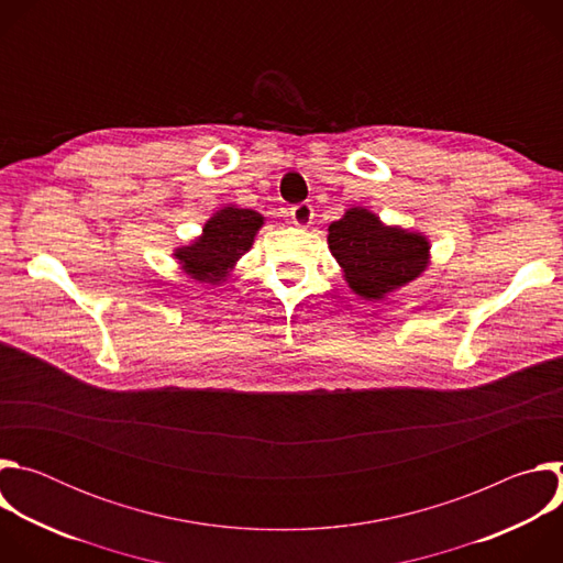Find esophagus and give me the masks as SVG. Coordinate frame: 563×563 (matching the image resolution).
Here are the masks:
<instances>
[{
  "label": "esophagus",
  "instance_id": "esophagus-1",
  "mask_svg": "<svg viewBox=\"0 0 563 563\" xmlns=\"http://www.w3.org/2000/svg\"><path fill=\"white\" fill-rule=\"evenodd\" d=\"M313 220V207L309 202H298L291 207V222L296 227H309Z\"/></svg>",
  "mask_w": 563,
  "mask_h": 563
}]
</instances>
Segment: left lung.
Returning <instances> with one entry per match:
<instances>
[{
  "instance_id": "1",
  "label": "left lung",
  "mask_w": 563,
  "mask_h": 563,
  "mask_svg": "<svg viewBox=\"0 0 563 563\" xmlns=\"http://www.w3.org/2000/svg\"><path fill=\"white\" fill-rule=\"evenodd\" d=\"M328 243L354 294L380 300L417 280L430 263L428 238L387 227L363 207H352L330 224Z\"/></svg>"
}]
</instances>
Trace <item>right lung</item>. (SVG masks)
<instances>
[{
	"label": "right lung",
	"instance_id": "1",
	"mask_svg": "<svg viewBox=\"0 0 563 563\" xmlns=\"http://www.w3.org/2000/svg\"><path fill=\"white\" fill-rule=\"evenodd\" d=\"M261 227L263 216L258 211L224 207L207 220L200 238L178 247L174 256L194 280L218 285L229 276L235 261L252 250Z\"/></svg>",
	"mask_w": 563,
	"mask_h": 563
}]
</instances>
